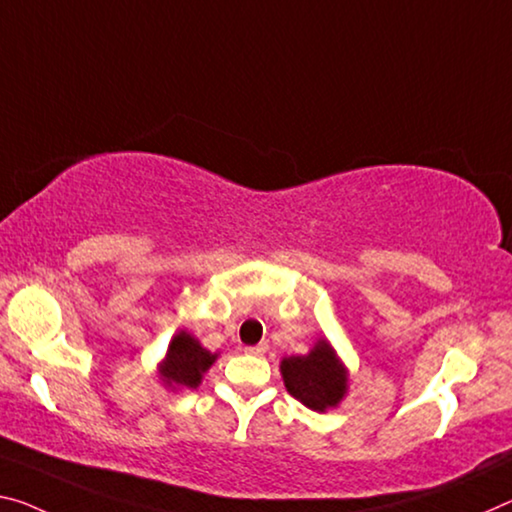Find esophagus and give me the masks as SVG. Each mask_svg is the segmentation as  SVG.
Here are the masks:
<instances>
[{
	"mask_svg": "<svg viewBox=\"0 0 512 512\" xmlns=\"http://www.w3.org/2000/svg\"><path fill=\"white\" fill-rule=\"evenodd\" d=\"M266 351H269V344H266V342L257 344V346H248V348H246V353H248V355H264Z\"/></svg>",
	"mask_w": 512,
	"mask_h": 512,
	"instance_id": "obj_1",
	"label": "esophagus"
}]
</instances>
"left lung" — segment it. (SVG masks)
Instances as JSON below:
<instances>
[{"label":"left lung","instance_id":"1","mask_svg":"<svg viewBox=\"0 0 512 512\" xmlns=\"http://www.w3.org/2000/svg\"><path fill=\"white\" fill-rule=\"evenodd\" d=\"M287 392L307 408L323 412L342 401L346 373L328 342L316 344L310 355H294L280 364Z\"/></svg>","mask_w":512,"mask_h":512}]
</instances>
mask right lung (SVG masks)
Segmentation results:
<instances>
[{
    "instance_id": "obj_1",
    "label": "right lung",
    "mask_w": 512,
    "mask_h": 512,
    "mask_svg": "<svg viewBox=\"0 0 512 512\" xmlns=\"http://www.w3.org/2000/svg\"><path fill=\"white\" fill-rule=\"evenodd\" d=\"M214 360L216 355L205 351L189 332H180L168 346V355L164 367H161V376H164L168 385L198 387L202 373L212 367Z\"/></svg>"
}]
</instances>
